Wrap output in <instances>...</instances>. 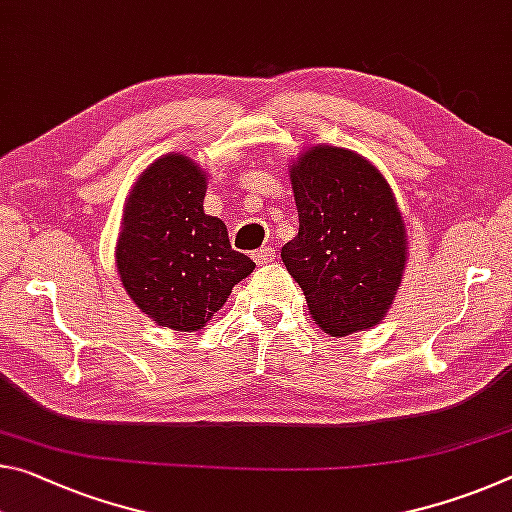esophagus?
Instances as JSON below:
<instances>
[{
	"instance_id": "1",
	"label": "esophagus",
	"mask_w": 512,
	"mask_h": 512,
	"mask_svg": "<svg viewBox=\"0 0 512 512\" xmlns=\"http://www.w3.org/2000/svg\"><path fill=\"white\" fill-rule=\"evenodd\" d=\"M253 259L255 262L259 264V266H264V264H269V262H273L275 259V253H273V248H259L257 253L253 255Z\"/></svg>"
}]
</instances>
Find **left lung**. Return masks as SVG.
<instances>
[{
    "label": "left lung",
    "instance_id": "left-lung-1",
    "mask_svg": "<svg viewBox=\"0 0 512 512\" xmlns=\"http://www.w3.org/2000/svg\"><path fill=\"white\" fill-rule=\"evenodd\" d=\"M298 234L282 248L307 310L330 337L383 321L408 264L403 214L385 175L337 145L305 148L289 166Z\"/></svg>",
    "mask_w": 512,
    "mask_h": 512
}]
</instances>
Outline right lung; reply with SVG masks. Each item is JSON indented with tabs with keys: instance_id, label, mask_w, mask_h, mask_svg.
I'll return each mask as SVG.
<instances>
[{
	"instance_id": "add662e5",
	"label": "right lung",
	"mask_w": 512,
	"mask_h": 512,
	"mask_svg": "<svg viewBox=\"0 0 512 512\" xmlns=\"http://www.w3.org/2000/svg\"><path fill=\"white\" fill-rule=\"evenodd\" d=\"M207 173L182 152L161 154L125 200L116 271L127 296L157 326H207L255 262L232 250L221 218L205 214Z\"/></svg>"
}]
</instances>
